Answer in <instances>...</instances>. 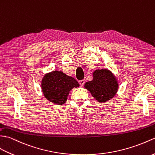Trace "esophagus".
<instances>
[{
  "label": "esophagus",
  "mask_w": 155,
  "mask_h": 155,
  "mask_svg": "<svg viewBox=\"0 0 155 155\" xmlns=\"http://www.w3.org/2000/svg\"><path fill=\"white\" fill-rule=\"evenodd\" d=\"M79 83H80V84L81 85V86H83V85L85 84V80H82L79 81Z\"/></svg>",
  "instance_id": "esophagus-1"
}]
</instances>
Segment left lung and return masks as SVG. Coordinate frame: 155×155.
Masks as SVG:
<instances>
[{
  "label": "left lung",
  "instance_id": "left-lung-1",
  "mask_svg": "<svg viewBox=\"0 0 155 155\" xmlns=\"http://www.w3.org/2000/svg\"><path fill=\"white\" fill-rule=\"evenodd\" d=\"M85 89L99 103H105L116 95L119 89L117 78L108 69H97L93 73V80L85 84Z\"/></svg>",
  "mask_w": 155,
  "mask_h": 155
}]
</instances>
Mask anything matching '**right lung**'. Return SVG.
Returning <instances> with one entry per match:
<instances>
[{"label":"right lung","instance_id":"add662e5","mask_svg":"<svg viewBox=\"0 0 155 155\" xmlns=\"http://www.w3.org/2000/svg\"><path fill=\"white\" fill-rule=\"evenodd\" d=\"M79 86L80 84L74 78L57 70L46 74L41 82L44 96L56 105L66 103L70 91Z\"/></svg>","mask_w":155,"mask_h":155}]
</instances>
